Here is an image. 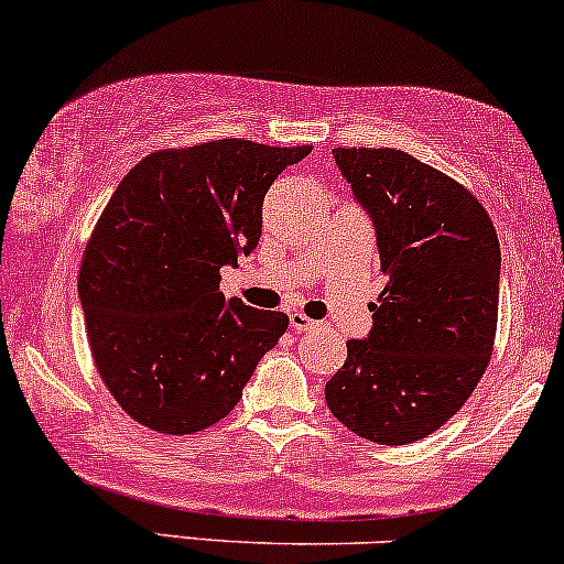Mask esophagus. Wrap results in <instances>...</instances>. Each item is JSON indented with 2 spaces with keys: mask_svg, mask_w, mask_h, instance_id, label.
Listing matches in <instances>:
<instances>
[{
  "mask_svg": "<svg viewBox=\"0 0 564 564\" xmlns=\"http://www.w3.org/2000/svg\"><path fill=\"white\" fill-rule=\"evenodd\" d=\"M291 328H294L296 334H307V330L317 328V323L310 321V317L302 315V312H291Z\"/></svg>",
  "mask_w": 564,
  "mask_h": 564,
  "instance_id": "esophagus-1",
  "label": "esophagus"
}]
</instances>
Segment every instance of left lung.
I'll list each match as a JSON object with an SVG mask.
<instances>
[{
    "instance_id": "left-lung-1",
    "label": "left lung",
    "mask_w": 564,
    "mask_h": 564,
    "mask_svg": "<svg viewBox=\"0 0 564 564\" xmlns=\"http://www.w3.org/2000/svg\"><path fill=\"white\" fill-rule=\"evenodd\" d=\"M370 215L386 286L372 328L349 338L325 402L357 436L425 438L467 402L497 336L501 252L491 217L463 183L402 149H334Z\"/></svg>"
}]
</instances>
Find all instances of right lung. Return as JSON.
<instances>
[{
    "label": "right lung",
    "instance_id": "add662e5",
    "mask_svg": "<svg viewBox=\"0 0 564 564\" xmlns=\"http://www.w3.org/2000/svg\"><path fill=\"white\" fill-rule=\"evenodd\" d=\"M312 147L207 141L149 154L118 183L78 275L94 362L135 423L183 436L239 404L283 312L226 300L220 268L257 249L262 202Z\"/></svg>",
    "mask_w": 564,
    "mask_h": 564
}]
</instances>
